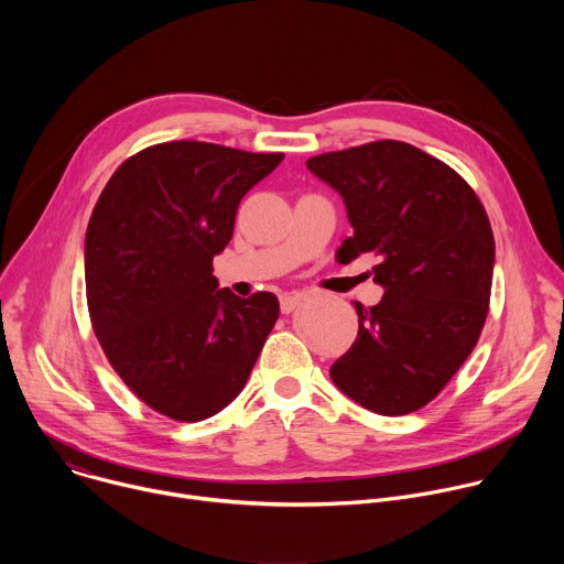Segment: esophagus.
I'll use <instances>...</instances> for the list:
<instances>
[{
	"label": "esophagus",
	"mask_w": 564,
	"mask_h": 564,
	"mask_svg": "<svg viewBox=\"0 0 564 564\" xmlns=\"http://www.w3.org/2000/svg\"><path fill=\"white\" fill-rule=\"evenodd\" d=\"M303 301H305V294H303V292L283 294V296H281V312H283V314H290V312H292L294 307H299Z\"/></svg>",
	"instance_id": "esophagus-1"
}]
</instances>
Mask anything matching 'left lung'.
I'll use <instances>...</instances> for the list:
<instances>
[{"label": "left lung", "mask_w": 564, "mask_h": 564, "mask_svg": "<svg viewBox=\"0 0 564 564\" xmlns=\"http://www.w3.org/2000/svg\"><path fill=\"white\" fill-rule=\"evenodd\" d=\"M307 170L346 203L355 229L341 261L372 252V307L355 303L359 333L330 377L359 406L406 415L448 383L487 321L496 240L468 183L422 149L379 140L321 153Z\"/></svg>", "instance_id": "left-lung-1"}]
</instances>
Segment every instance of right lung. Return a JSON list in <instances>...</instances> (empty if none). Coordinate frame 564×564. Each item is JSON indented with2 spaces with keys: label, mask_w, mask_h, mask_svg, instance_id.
I'll return each mask as SVG.
<instances>
[{
  "label": "right lung",
  "mask_w": 564,
  "mask_h": 564,
  "mask_svg": "<svg viewBox=\"0 0 564 564\" xmlns=\"http://www.w3.org/2000/svg\"><path fill=\"white\" fill-rule=\"evenodd\" d=\"M283 153L198 140L127 158L102 189L85 238L94 333L122 381L176 422H200L238 397L279 318V299L218 290L212 261L240 198Z\"/></svg>",
  "instance_id": "right-lung-1"
}]
</instances>
